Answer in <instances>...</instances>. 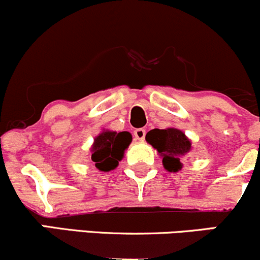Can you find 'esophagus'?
<instances>
[{"mask_svg":"<svg viewBox=\"0 0 260 260\" xmlns=\"http://www.w3.org/2000/svg\"><path fill=\"white\" fill-rule=\"evenodd\" d=\"M134 137L137 140H143L145 138V129L143 128H138V129L134 131Z\"/></svg>","mask_w":260,"mask_h":260,"instance_id":"34e87169","label":"esophagus"}]
</instances>
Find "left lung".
Returning <instances> with one entry per match:
<instances>
[{"label": "left lung", "mask_w": 260, "mask_h": 260, "mask_svg": "<svg viewBox=\"0 0 260 260\" xmlns=\"http://www.w3.org/2000/svg\"><path fill=\"white\" fill-rule=\"evenodd\" d=\"M145 140L162 157V165L170 172H177L182 169L181 157L192 149V143L186 134L177 128H166V129L149 131Z\"/></svg>", "instance_id": "1"}]
</instances>
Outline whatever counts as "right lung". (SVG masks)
<instances>
[{
  "instance_id": "right-lung-1",
  "label": "right lung",
  "mask_w": 260,
  "mask_h": 260,
  "mask_svg": "<svg viewBox=\"0 0 260 260\" xmlns=\"http://www.w3.org/2000/svg\"><path fill=\"white\" fill-rule=\"evenodd\" d=\"M131 142L132 134L129 132L104 129L99 136L95 137L91 147V160L95 162V168L104 172L115 170Z\"/></svg>"
}]
</instances>
